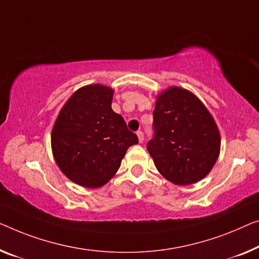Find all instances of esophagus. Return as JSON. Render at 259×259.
I'll return each mask as SVG.
<instances>
[{
  "label": "esophagus",
  "mask_w": 259,
  "mask_h": 259,
  "mask_svg": "<svg viewBox=\"0 0 259 259\" xmlns=\"http://www.w3.org/2000/svg\"><path fill=\"white\" fill-rule=\"evenodd\" d=\"M137 136H138V141H140V143H142L143 141H144V134H143V131L138 130L137 131Z\"/></svg>",
  "instance_id": "34e87169"
}]
</instances>
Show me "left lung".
<instances>
[{"label":"left lung","mask_w":259,"mask_h":259,"mask_svg":"<svg viewBox=\"0 0 259 259\" xmlns=\"http://www.w3.org/2000/svg\"><path fill=\"white\" fill-rule=\"evenodd\" d=\"M153 135L146 144L160 175L176 185L204 178L220 153L219 129L207 108L191 92L171 87L158 96Z\"/></svg>","instance_id":"left-lung-1"}]
</instances>
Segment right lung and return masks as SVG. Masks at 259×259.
Wrapping results in <instances>:
<instances>
[{
	"label": "right lung",
	"mask_w": 259,
	"mask_h": 259,
	"mask_svg": "<svg viewBox=\"0 0 259 259\" xmlns=\"http://www.w3.org/2000/svg\"><path fill=\"white\" fill-rule=\"evenodd\" d=\"M113 90L102 84L80 88L60 110L52 130V151L68 179L83 187L107 184L138 137L111 109Z\"/></svg>",
	"instance_id": "right-lung-1"
}]
</instances>
